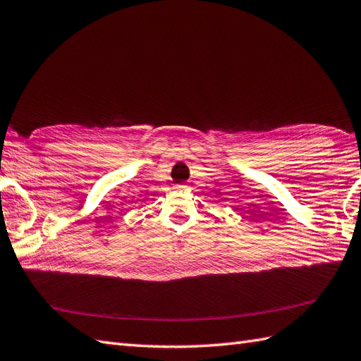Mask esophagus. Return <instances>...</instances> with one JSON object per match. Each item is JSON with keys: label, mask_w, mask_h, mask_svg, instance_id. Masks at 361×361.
<instances>
[{"label": "esophagus", "mask_w": 361, "mask_h": 361, "mask_svg": "<svg viewBox=\"0 0 361 361\" xmlns=\"http://www.w3.org/2000/svg\"><path fill=\"white\" fill-rule=\"evenodd\" d=\"M183 188H186V186H178V189H183Z\"/></svg>", "instance_id": "34e87169"}]
</instances>
